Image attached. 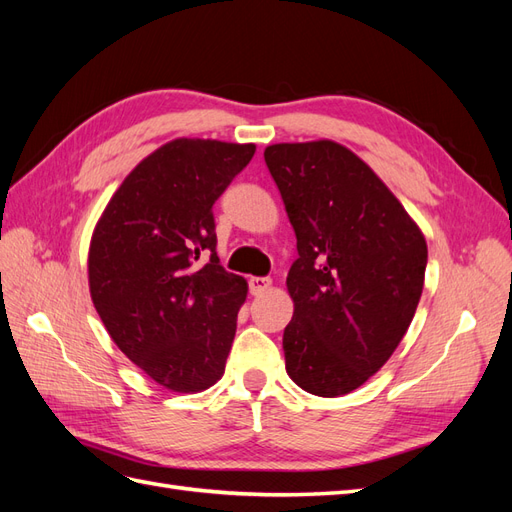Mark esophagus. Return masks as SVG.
<instances>
[{
    "instance_id": "34e87169",
    "label": "esophagus",
    "mask_w": 512,
    "mask_h": 512,
    "mask_svg": "<svg viewBox=\"0 0 512 512\" xmlns=\"http://www.w3.org/2000/svg\"><path fill=\"white\" fill-rule=\"evenodd\" d=\"M271 286V280L269 277H250V292L254 294V297H258V294H265Z\"/></svg>"
}]
</instances>
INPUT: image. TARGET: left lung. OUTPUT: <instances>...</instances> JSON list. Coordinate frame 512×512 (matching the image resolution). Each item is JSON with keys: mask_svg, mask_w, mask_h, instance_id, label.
I'll return each mask as SVG.
<instances>
[{"mask_svg": "<svg viewBox=\"0 0 512 512\" xmlns=\"http://www.w3.org/2000/svg\"><path fill=\"white\" fill-rule=\"evenodd\" d=\"M297 235L286 286V371L303 391L337 397L389 361L421 299L427 243L393 192L333 141L265 149Z\"/></svg>", "mask_w": 512, "mask_h": 512, "instance_id": "left-lung-1", "label": "left lung"}]
</instances>
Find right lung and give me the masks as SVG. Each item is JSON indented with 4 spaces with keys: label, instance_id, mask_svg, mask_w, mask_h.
<instances>
[{
    "label": "right lung",
    "instance_id": "right-lung-1",
    "mask_svg": "<svg viewBox=\"0 0 512 512\" xmlns=\"http://www.w3.org/2000/svg\"><path fill=\"white\" fill-rule=\"evenodd\" d=\"M256 145L177 138L123 179L89 245V290L108 335L175 393L224 374L247 282L215 245L213 205Z\"/></svg>",
    "mask_w": 512,
    "mask_h": 512
}]
</instances>
